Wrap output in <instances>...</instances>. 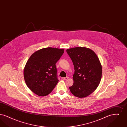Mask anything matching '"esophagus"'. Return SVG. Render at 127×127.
<instances>
[{"label": "esophagus", "mask_w": 127, "mask_h": 127, "mask_svg": "<svg viewBox=\"0 0 127 127\" xmlns=\"http://www.w3.org/2000/svg\"><path fill=\"white\" fill-rule=\"evenodd\" d=\"M61 79H64V80H67L68 79V77H66V78H61Z\"/></svg>", "instance_id": "34e87169"}]
</instances>
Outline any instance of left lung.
I'll list each match as a JSON object with an SVG mask.
<instances>
[{"mask_svg":"<svg viewBox=\"0 0 127 127\" xmlns=\"http://www.w3.org/2000/svg\"><path fill=\"white\" fill-rule=\"evenodd\" d=\"M74 66V83L69 87L73 95L87 97L97 89L102 76V66L96 54L90 48L76 47L66 49Z\"/></svg>","mask_w":127,"mask_h":127,"instance_id":"obj_1","label":"left lung"}]
</instances>
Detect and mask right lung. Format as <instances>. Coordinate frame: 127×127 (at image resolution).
Returning <instances> with one entry per match:
<instances>
[{"label": "right lung", "mask_w": 127, "mask_h": 127, "mask_svg": "<svg viewBox=\"0 0 127 127\" xmlns=\"http://www.w3.org/2000/svg\"><path fill=\"white\" fill-rule=\"evenodd\" d=\"M64 52V49L47 48L34 52L24 69L25 81L35 94L45 96L53 90L59 79L56 63Z\"/></svg>", "instance_id": "obj_1"}]
</instances>
